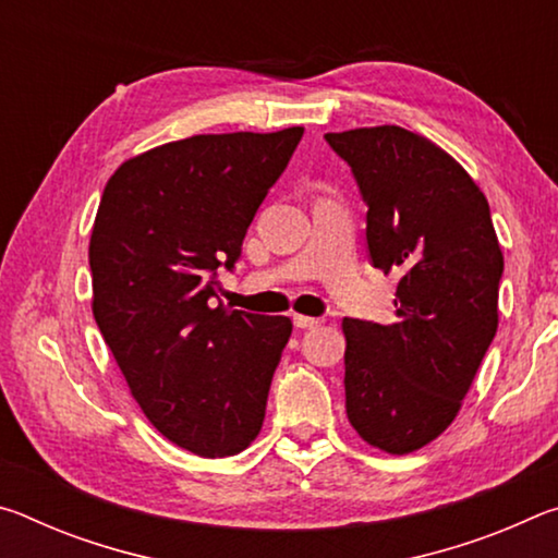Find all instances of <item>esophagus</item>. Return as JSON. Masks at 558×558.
I'll return each mask as SVG.
<instances>
[{"mask_svg": "<svg viewBox=\"0 0 558 558\" xmlns=\"http://www.w3.org/2000/svg\"><path fill=\"white\" fill-rule=\"evenodd\" d=\"M292 323H295V327H300V329H313V327L323 325V319L307 317V315H292Z\"/></svg>", "mask_w": 558, "mask_h": 558, "instance_id": "1", "label": "esophagus"}]
</instances>
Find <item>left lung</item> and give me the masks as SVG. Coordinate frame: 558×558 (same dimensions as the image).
Masks as SVG:
<instances>
[{
    "label": "left lung",
    "mask_w": 558,
    "mask_h": 558,
    "mask_svg": "<svg viewBox=\"0 0 558 558\" xmlns=\"http://www.w3.org/2000/svg\"><path fill=\"white\" fill-rule=\"evenodd\" d=\"M366 206L374 268L396 270V323L344 319L347 418L405 456L446 430L497 332L505 270L485 194L446 149L399 125L327 132Z\"/></svg>",
    "instance_id": "8db88e82"
}]
</instances>
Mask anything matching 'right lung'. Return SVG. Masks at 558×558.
<instances>
[{"mask_svg":"<svg viewBox=\"0 0 558 558\" xmlns=\"http://www.w3.org/2000/svg\"><path fill=\"white\" fill-rule=\"evenodd\" d=\"M305 128L194 135L130 157L108 179L88 260L93 317L132 399L174 446L235 456L266 418L290 317L214 302L245 231Z\"/></svg>","mask_w":558,"mask_h":558,"instance_id":"add662e5","label":"right lung"}]
</instances>
